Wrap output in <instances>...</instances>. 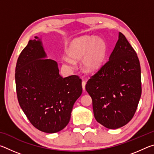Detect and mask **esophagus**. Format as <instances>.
<instances>
[{
    "mask_svg": "<svg viewBox=\"0 0 154 154\" xmlns=\"http://www.w3.org/2000/svg\"><path fill=\"white\" fill-rule=\"evenodd\" d=\"M85 84H86V82H85V81H83V82H82V88H83V90H85Z\"/></svg>",
    "mask_w": 154,
    "mask_h": 154,
    "instance_id": "1",
    "label": "esophagus"
}]
</instances>
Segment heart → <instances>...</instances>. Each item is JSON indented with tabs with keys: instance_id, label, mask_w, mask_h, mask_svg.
Returning <instances> with one entry per match:
<instances>
[{
	"instance_id": "obj_1",
	"label": "heart",
	"mask_w": 154,
	"mask_h": 154,
	"mask_svg": "<svg viewBox=\"0 0 154 154\" xmlns=\"http://www.w3.org/2000/svg\"><path fill=\"white\" fill-rule=\"evenodd\" d=\"M106 54V45L103 38L85 36L76 38L70 45L68 54L75 60L82 58V66L86 72L97 71L103 65ZM66 66L72 67L74 62L69 58L63 60Z\"/></svg>"
}]
</instances>
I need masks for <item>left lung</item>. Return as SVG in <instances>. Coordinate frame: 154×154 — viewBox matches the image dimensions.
Wrapping results in <instances>:
<instances>
[{"mask_svg": "<svg viewBox=\"0 0 154 154\" xmlns=\"http://www.w3.org/2000/svg\"><path fill=\"white\" fill-rule=\"evenodd\" d=\"M85 90L92 99L94 118L109 129L127 124L141 96V76L136 51L122 32L109 60L90 77Z\"/></svg>", "mask_w": 154, "mask_h": 154, "instance_id": "left-lung-1", "label": "left lung"}]
</instances>
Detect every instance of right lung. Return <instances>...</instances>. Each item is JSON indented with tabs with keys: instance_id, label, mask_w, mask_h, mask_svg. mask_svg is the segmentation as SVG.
Masks as SVG:
<instances>
[{
	"instance_id": "1",
	"label": "right lung",
	"mask_w": 154,
	"mask_h": 154,
	"mask_svg": "<svg viewBox=\"0 0 154 154\" xmlns=\"http://www.w3.org/2000/svg\"><path fill=\"white\" fill-rule=\"evenodd\" d=\"M30 40L15 67V86L20 106L33 126L55 133L69 124L75 101L82 93L78 75L63 78L58 64L46 54L42 43Z\"/></svg>"
}]
</instances>
